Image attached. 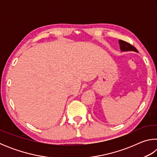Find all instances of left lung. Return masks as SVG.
<instances>
[{
	"label": "left lung",
	"mask_w": 157,
	"mask_h": 157,
	"mask_svg": "<svg viewBox=\"0 0 157 157\" xmlns=\"http://www.w3.org/2000/svg\"><path fill=\"white\" fill-rule=\"evenodd\" d=\"M119 44H120V48L122 51H134L138 52V50L136 49V48L133 46L129 43L123 40H119Z\"/></svg>",
	"instance_id": "1"
}]
</instances>
